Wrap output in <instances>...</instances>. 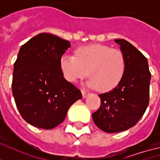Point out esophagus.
<instances>
[{"label": "esophagus", "instance_id": "esophagus-1", "mask_svg": "<svg viewBox=\"0 0 160 160\" xmlns=\"http://www.w3.org/2000/svg\"><path fill=\"white\" fill-rule=\"evenodd\" d=\"M81 92H82V95H83V98H85V97H87L88 95H89V94L90 93L87 92V91H85V90H81Z\"/></svg>", "mask_w": 160, "mask_h": 160}]
</instances>
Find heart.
Here are the masks:
<instances>
[{"label": "heart", "mask_w": 160, "mask_h": 160, "mask_svg": "<svg viewBox=\"0 0 160 160\" xmlns=\"http://www.w3.org/2000/svg\"><path fill=\"white\" fill-rule=\"evenodd\" d=\"M60 64L68 81L75 82L89 75L87 85L102 92L119 85L126 68L121 51L100 44L80 47L75 51V55H63Z\"/></svg>", "instance_id": "obj_1"}]
</instances>
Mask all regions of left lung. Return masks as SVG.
<instances>
[{"label": "left lung", "instance_id": "obj_1", "mask_svg": "<svg viewBox=\"0 0 160 160\" xmlns=\"http://www.w3.org/2000/svg\"><path fill=\"white\" fill-rule=\"evenodd\" d=\"M115 42L126 60L124 76L109 92L100 94V107L92 114L93 120L106 133L121 132L134 126L149 102L151 73L147 58L132 44L119 39Z\"/></svg>", "mask_w": 160, "mask_h": 160}]
</instances>
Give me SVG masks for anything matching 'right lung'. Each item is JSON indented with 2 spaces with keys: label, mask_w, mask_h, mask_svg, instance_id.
Instances as JSON below:
<instances>
[{
  "label": "right lung",
  "mask_w": 160,
  "mask_h": 160,
  "mask_svg": "<svg viewBox=\"0 0 160 160\" xmlns=\"http://www.w3.org/2000/svg\"><path fill=\"white\" fill-rule=\"evenodd\" d=\"M70 43L41 33L21 46L14 64L12 94L21 117L33 126L51 129L62 123L69 108L82 98L64 78L60 59Z\"/></svg>",
  "instance_id": "1"
}]
</instances>
